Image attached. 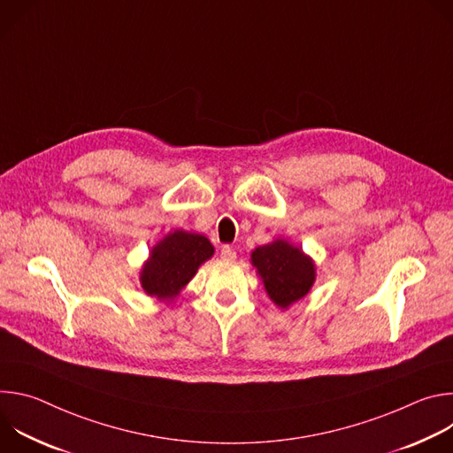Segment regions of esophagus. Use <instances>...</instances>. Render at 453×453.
Returning <instances> with one entry per match:
<instances>
[{"instance_id": "1", "label": "esophagus", "mask_w": 453, "mask_h": 453, "mask_svg": "<svg viewBox=\"0 0 453 453\" xmlns=\"http://www.w3.org/2000/svg\"><path fill=\"white\" fill-rule=\"evenodd\" d=\"M220 257H222V260H226V262H234L236 260V250L233 247H229V245H224L220 249Z\"/></svg>"}]
</instances>
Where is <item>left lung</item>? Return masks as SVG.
I'll use <instances>...</instances> for the list:
<instances>
[{"mask_svg": "<svg viewBox=\"0 0 453 453\" xmlns=\"http://www.w3.org/2000/svg\"><path fill=\"white\" fill-rule=\"evenodd\" d=\"M250 262L262 276L269 297L280 308H288L303 299L315 281L311 257L287 240H274L273 243L256 247Z\"/></svg>", "mask_w": 453, "mask_h": 453, "instance_id": "1", "label": "left lung"}]
</instances>
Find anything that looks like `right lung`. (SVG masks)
Here are the masks:
<instances>
[{"label": "right lung", "mask_w": 453, "mask_h": 453, "mask_svg": "<svg viewBox=\"0 0 453 453\" xmlns=\"http://www.w3.org/2000/svg\"><path fill=\"white\" fill-rule=\"evenodd\" d=\"M213 252L211 242L203 234L182 229L168 233L152 247L150 257L142 269L143 290L159 301H172Z\"/></svg>", "instance_id": "right-lung-1"}]
</instances>
